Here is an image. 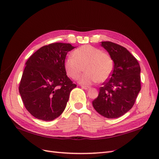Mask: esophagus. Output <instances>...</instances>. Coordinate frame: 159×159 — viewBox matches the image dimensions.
Returning a JSON list of instances; mask_svg holds the SVG:
<instances>
[{
  "instance_id": "esophagus-1",
  "label": "esophagus",
  "mask_w": 159,
  "mask_h": 159,
  "mask_svg": "<svg viewBox=\"0 0 159 159\" xmlns=\"http://www.w3.org/2000/svg\"><path fill=\"white\" fill-rule=\"evenodd\" d=\"M81 88L84 89H89L90 88L89 86H86V85H81Z\"/></svg>"
}]
</instances>
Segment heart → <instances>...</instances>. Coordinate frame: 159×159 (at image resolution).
<instances>
[{"label":"heart","instance_id":"obj_1","mask_svg":"<svg viewBox=\"0 0 159 159\" xmlns=\"http://www.w3.org/2000/svg\"><path fill=\"white\" fill-rule=\"evenodd\" d=\"M73 56L67 57L64 68L67 75L74 80H78L83 68L85 73L80 78L84 85L104 82L111 75L113 60L107 53L90 45L82 46L75 50Z\"/></svg>","mask_w":159,"mask_h":159}]
</instances>
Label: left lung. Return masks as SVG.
<instances>
[{
    "label": "left lung",
    "instance_id": "obj_1",
    "mask_svg": "<svg viewBox=\"0 0 159 159\" xmlns=\"http://www.w3.org/2000/svg\"><path fill=\"white\" fill-rule=\"evenodd\" d=\"M114 62L109 78L99 88L92 102L94 109L108 119L118 118L131 109L141 90V68L125 48L111 42H102Z\"/></svg>",
    "mask_w": 159,
    "mask_h": 159
}]
</instances>
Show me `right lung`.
I'll return each instance as SVG.
<instances>
[{"mask_svg":"<svg viewBox=\"0 0 159 159\" xmlns=\"http://www.w3.org/2000/svg\"><path fill=\"white\" fill-rule=\"evenodd\" d=\"M74 48L70 44L52 43L40 48L26 62L19 93L34 117L52 121L64 111L71 91L77 86L64 68L67 53Z\"/></svg>","mask_w":159,"mask_h":159,"instance_id":"obj_1","label":"right lung"}]
</instances>
